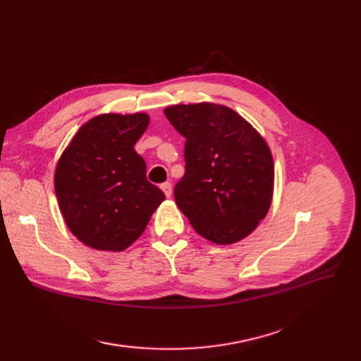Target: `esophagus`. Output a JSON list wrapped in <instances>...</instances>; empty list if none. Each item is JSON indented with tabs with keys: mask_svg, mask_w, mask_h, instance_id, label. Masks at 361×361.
I'll return each instance as SVG.
<instances>
[{
	"mask_svg": "<svg viewBox=\"0 0 361 361\" xmlns=\"http://www.w3.org/2000/svg\"><path fill=\"white\" fill-rule=\"evenodd\" d=\"M161 188H162V192L165 193V196L166 197H171V195H173V184L171 183H164V184H161Z\"/></svg>",
	"mask_w": 361,
	"mask_h": 361,
	"instance_id": "34e87169",
	"label": "esophagus"
}]
</instances>
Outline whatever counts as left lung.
I'll return each mask as SVG.
<instances>
[{
  "mask_svg": "<svg viewBox=\"0 0 361 361\" xmlns=\"http://www.w3.org/2000/svg\"><path fill=\"white\" fill-rule=\"evenodd\" d=\"M185 137V173L174 197L206 240L231 244L267 216L274 195V159L264 139L228 106L202 102L164 109Z\"/></svg>",
  "mask_w": 361,
  "mask_h": 361,
  "instance_id": "obj_1",
  "label": "left lung"
}]
</instances>
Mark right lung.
<instances>
[{
  "label": "right lung",
  "mask_w": 361,
  "mask_h": 361,
  "mask_svg": "<svg viewBox=\"0 0 361 361\" xmlns=\"http://www.w3.org/2000/svg\"><path fill=\"white\" fill-rule=\"evenodd\" d=\"M149 116L102 114L83 124L56 164L54 185L63 218L83 244L121 252L135 243L164 202L135 150Z\"/></svg>",
  "instance_id": "right-lung-1"
}]
</instances>
